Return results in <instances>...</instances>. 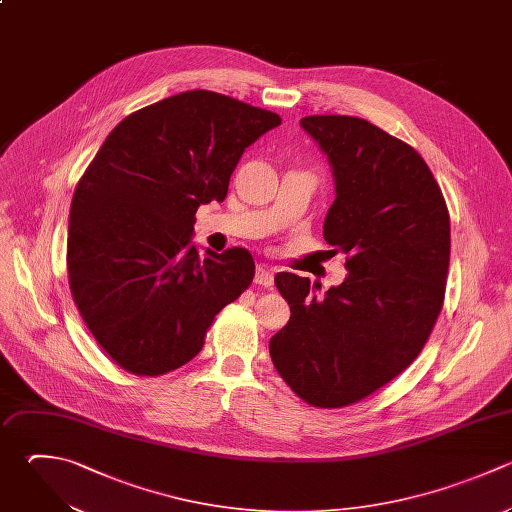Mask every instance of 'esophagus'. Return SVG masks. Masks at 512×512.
I'll use <instances>...</instances> for the list:
<instances>
[{
  "mask_svg": "<svg viewBox=\"0 0 512 512\" xmlns=\"http://www.w3.org/2000/svg\"><path fill=\"white\" fill-rule=\"evenodd\" d=\"M254 282H256L258 286H264V288H272V284H274V274H272V270H270L268 266H264V264H258V266H256V276H254Z\"/></svg>",
  "mask_w": 512,
  "mask_h": 512,
  "instance_id": "1",
  "label": "esophagus"
}]
</instances>
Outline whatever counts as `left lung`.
I'll return each instance as SVG.
<instances>
[{
	"label": "left lung",
	"instance_id": "left-lung-1",
	"mask_svg": "<svg viewBox=\"0 0 512 512\" xmlns=\"http://www.w3.org/2000/svg\"><path fill=\"white\" fill-rule=\"evenodd\" d=\"M300 126L332 170L324 240L348 256V274L322 294L308 278L276 274L290 320L270 338V356L302 400L338 408L398 376L428 340L444 298L450 218L408 144L352 116H308Z\"/></svg>",
	"mask_w": 512,
	"mask_h": 512
}]
</instances>
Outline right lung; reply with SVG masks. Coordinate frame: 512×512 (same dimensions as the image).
I'll list each match as a JSON object with an SVG mask.
<instances>
[{
	"instance_id": "right-lung-1",
	"label": "right lung",
	"mask_w": 512,
	"mask_h": 512,
	"mask_svg": "<svg viewBox=\"0 0 512 512\" xmlns=\"http://www.w3.org/2000/svg\"><path fill=\"white\" fill-rule=\"evenodd\" d=\"M280 122L192 90L130 114L98 150L72 200L68 274L86 326L118 366L140 376L184 366L250 286L248 250L200 254L196 210L224 202L244 150Z\"/></svg>"
}]
</instances>
